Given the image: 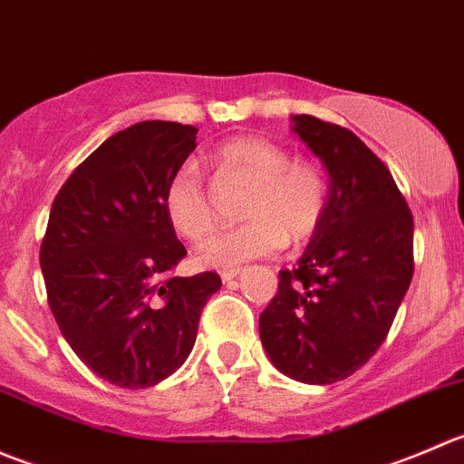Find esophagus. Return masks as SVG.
I'll return each mask as SVG.
<instances>
[{"label":"esophagus","instance_id":"34e87169","mask_svg":"<svg viewBox=\"0 0 464 464\" xmlns=\"http://www.w3.org/2000/svg\"><path fill=\"white\" fill-rule=\"evenodd\" d=\"M240 274H242V266H231V269H224L219 276H222L224 283H231V280L237 278Z\"/></svg>","mask_w":464,"mask_h":464}]
</instances>
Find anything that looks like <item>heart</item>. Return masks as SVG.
<instances>
[{"mask_svg":"<svg viewBox=\"0 0 464 464\" xmlns=\"http://www.w3.org/2000/svg\"><path fill=\"white\" fill-rule=\"evenodd\" d=\"M215 170L224 179L251 186L242 206L246 219L222 231L199 251L210 266H236L265 258L287 245L310 237L327 206V181L314 163L292 159L283 145L258 137H237L213 154ZM163 210L170 227L184 240L202 242L213 231L215 215L206 186L195 168L184 166L168 179Z\"/></svg>","mask_w":464,"mask_h":464,"instance_id":"b5f03b06","label":"heart"}]
</instances>
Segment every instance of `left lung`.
<instances>
[{
  "mask_svg": "<svg viewBox=\"0 0 464 464\" xmlns=\"http://www.w3.org/2000/svg\"><path fill=\"white\" fill-rule=\"evenodd\" d=\"M292 130L325 166L327 206L294 269L260 314V341L283 375L341 382L386 339L413 278V215L395 179L350 130L310 114Z\"/></svg>",
  "mask_w": 464,
  "mask_h": 464,
  "instance_id": "left-lung-1",
  "label": "left lung"
}]
</instances>
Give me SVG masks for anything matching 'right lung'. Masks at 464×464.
<instances>
[{"mask_svg": "<svg viewBox=\"0 0 464 464\" xmlns=\"http://www.w3.org/2000/svg\"><path fill=\"white\" fill-rule=\"evenodd\" d=\"M198 128L143 121L102 141L51 206L40 246L46 298L73 353L121 388H148L188 359L215 271L172 276L186 256L163 190Z\"/></svg>", "mask_w": 464, "mask_h": 464, "instance_id": "add662e5", "label": "right lung"}]
</instances>
